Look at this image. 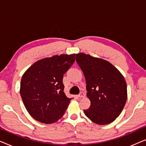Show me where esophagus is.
<instances>
[{"mask_svg":"<svg viewBox=\"0 0 146 146\" xmlns=\"http://www.w3.org/2000/svg\"><path fill=\"white\" fill-rule=\"evenodd\" d=\"M78 97L79 98H84L85 97V93L82 92L80 93V94L78 95Z\"/></svg>","mask_w":146,"mask_h":146,"instance_id":"obj_1","label":"esophagus"}]
</instances>
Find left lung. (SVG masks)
<instances>
[{"instance_id": "obj_1", "label": "left lung", "mask_w": 146, "mask_h": 146, "mask_svg": "<svg viewBox=\"0 0 146 146\" xmlns=\"http://www.w3.org/2000/svg\"><path fill=\"white\" fill-rule=\"evenodd\" d=\"M76 62L86 82L91 104L85 115L98 125L110 123L119 116L126 102L127 84L120 72L106 60L80 52Z\"/></svg>"}]
</instances>
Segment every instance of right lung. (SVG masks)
Masks as SVG:
<instances>
[{
	"label": "right lung",
	"instance_id": "1",
	"mask_svg": "<svg viewBox=\"0 0 146 146\" xmlns=\"http://www.w3.org/2000/svg\"><path fill=\"white\" fill-rule=\"evenodd\" d=\"M75 55H55L40 59L24 73L20 94L28 112L36 120L48 124L64 114L72 98L64 92L62 80L74 62Z\"/></svg>",
	"mask_w": 146,
	"mask_h": 146
}]
</instances>
